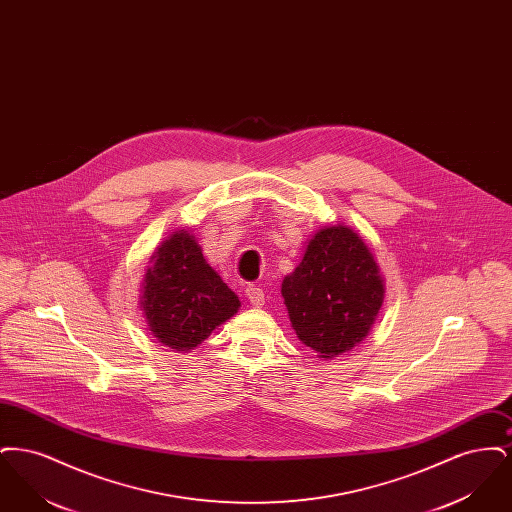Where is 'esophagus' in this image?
Instances as JSON below:
<instances>
[{
	"mask_svg": "<svg viewBox=\"0 0 512 512\" xmlns=\"http://www.w3.org/2000/svg\"><path fill=\"white\" fill-rule=\"evenodd\" d=\"M245 295H247L249 303L255 305V307H261L265 303V293H263L261 288H257V286H247L245 288Z\"/></svg>",
	"mask_w": 512,
	"mask_h": 512,
	"instance_id": "esophagus-1",
	"label": "esophagus"
}]
</instances>
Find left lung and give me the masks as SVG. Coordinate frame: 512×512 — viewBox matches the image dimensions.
<instances>
[{
    "label": "left lung",
    "mask_w": 512,
    "mask_h": 512,
    "mask_svg": "<svg viewBox=\"0 0 512 512\" xmlns=\"http://www.w3.org/2000/svg\"><path fill=\"white\" fill-rule=\"evenodd\" d=\"M282 297L297 338L332 359L365 340L384 301V280L359 234L328 226L284 278Z\"/></svg>",
    "instance_id": "1"
}]
</instances>
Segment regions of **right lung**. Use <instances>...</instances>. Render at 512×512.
I'll list each match as a JSON object with an SVG mask.
<instances>
[{"label": "right lung", "instance_id": "obj_1", "mask_svg": "<svg viewBox=\"0 0 512 512\" xmlns=\"http://www.w3.org/2000/svg\"><path fill=\"white\" fill-rule=\"evenodd\" d=\"M142 307L153 336L174 351H190L238 313L240 299L203 259L190 232H176L151 257Z\"/></svg>", "mask_w": 512, "mask_h": 512}]
</instances>
